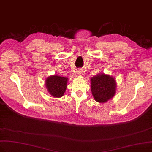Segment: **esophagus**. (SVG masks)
<instances>
[{"label": "esophagus", "mask_w": 152, "mask_h": 152, "mask_svg": "<svg viewBox=\"0 0 152 152\" xmlns=\"http://www.w3.org/2000/svg\"><path fill=\"white\" fill-rule=\"evenodd\" d=\"M83 71L81 70V69H79V70L77 71V74H78L79 76L83 75Z\"/></svg>", "instance_id": "esophagus-1"}]
</instances>
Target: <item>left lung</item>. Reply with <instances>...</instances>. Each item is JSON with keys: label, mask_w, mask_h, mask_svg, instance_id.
Segmentation results:
<instances>
[{"label": "left lung", "mask_w": 152, "mask_h": 152, "mask_svg": "<svg viewBox=\"0 0 152 152\" xmlns=\"http://www.w3.org/2000/svg\"><path fill=\"white\" fill-rule=\"evenodd\" d=\"M91 91L95 101L104 103L113 97L116 93V83L113 77L98 74L90 79Z\"/></svg>", "instance_id": "8db88e82"}]
</instances>
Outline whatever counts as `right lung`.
<instances>
[{"label": "right lung", "instance_id": "right-lung-1", "mask_svg": "<svg viewBox=\"0 0 152 152\" xmlns=\"http://www.w3.org/2000/svg\"><path fill=\"white\" fill-rule=\"evenodd\" d=\"M68 80L66 77H61L58 75L50 76L47 77L45 85L48 92L54 97H62L67 88Z\"/></svg>", "mask_w": 152, "mask_h": 152}]
</instances>
